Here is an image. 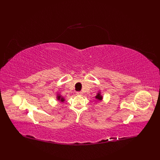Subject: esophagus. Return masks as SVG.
<instances>
[{"label": "esophagus", "mask_w": 160, "mask_h": 160, "mask_svg": "<svg viewBox=\"0 0 160 160\" xmlns=\"http://www.w3.org/2000/svg\"><path fill=\"white\" fill-rule=\"evenodd\" d=\"M76 95H77V96H82V93L81 92V91H78V92L76 93Z\"/></svg>", "instance_id": "esophagus-1"}]
</instances>
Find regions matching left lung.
I'll return each instance as SVG.
<instances>
[{
    "instance_id": "left-lung-1",
    "label": "left lung",
    "mask_w": 160,
    "mask_h": 160,
    "mask_svg": "<svg viewBox=\"0 0 160 160\" xmlns=\"http://www.w3.org/2000/svg\"><path fill=\"white\" fill-rule=\"evenodd\" d=\"M95 98H96V100H99V101H101V100H102V99H103V96H102V94H101V92L100 91H98V92L97 93V95L96 96H95Z\"/></svg>"
}]
</instances>
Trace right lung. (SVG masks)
Listing matches in <instances>:
<instances>
[{
    "label": "right lung",
    "mask_w": 160,
    "mask_h": 160,
    "mask_svg": "<svg viewBox=\"0 0 160 160\" xmlns=\"http://www.w3.org/2000/svg\"><path fill=\"white\" fill-rule=\"evenodd\" d=\"M56 99H57V100H58L60 102H63L65 101V99H64V98L60 93H57Z\"/></svg>",
    "instance_id": "1"
}]
</instances>
